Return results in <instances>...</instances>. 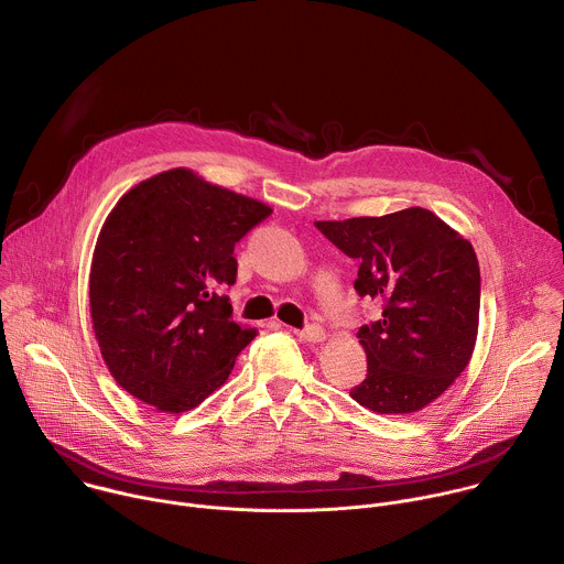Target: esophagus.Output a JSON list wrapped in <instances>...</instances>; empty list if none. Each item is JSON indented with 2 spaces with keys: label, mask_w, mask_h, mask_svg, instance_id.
<instances>
[{
  "label": "esophagus",
  "mask_w": 564,
  "mask_h": 564,
  "mask_svg": "<svg viewBox=\"0 0 564 564\" xmlns=\"http://www.w3.org/2000/svg\"><path fill=\"white\" fill-rule=\"evenodd\" d=\"M294 333H296V337L301 341H307V344H318V341L326 339V330L321 328V326H316V324H310L303 330H294Z\"/></svg>",
  "instance_id": "34e87169"
}]
</instances>
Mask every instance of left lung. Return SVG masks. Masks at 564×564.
Listing matches in <instances>:
<instances>
[{"mask_svg":"<svg viewBox=\"0 0 564 564\" xmlns=\"http://www.w3.org/2000/svg\"><path fill=\"white\" fill-rule=\"evenodd\" d=\"M316 229L359 261L357 294L381 303L357 337L368 375L350 397L379 415H411L435 401L468 366L479 321L473 246L429 209L316 220Z\"/></svg>","mask_w":564,"mask_h":564,"instance_id":"obj_1","label":"left lung"}]
</instances>
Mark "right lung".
Here are the masks:
<instances>
[{"label":"right lung","mask_w":564,"mask_h":564,"mask_svg":"<svg viewBox=\"0 0 564 564\" xmlns=\"http://www.w3.org/2000/svg\"><path fill=\"white\" fill-rule=\"evenodd\" d=\"M272 209L189 170L129 189L107 216L89 276L94 333L113 379L160 413L225 383L254 328L231 321L234 246Z\"/></svg>","instance_id":"1"}]
</instances>
